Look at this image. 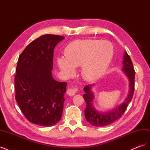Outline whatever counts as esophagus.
<instances>
[{"instance_id":"esophagus-1","label":"esophagus","mask_w":150,"mask_h":150,"mask_svg":"<svg viewBox=\"0 0 150 150\" xmlns=\"http://www.w3.org/2000/svg\"><path fill=\"white\" fill-rule=\"evenodd\" d=\"M78 88L72 87L71 88L67 89V94L69 95V96H74V95H75L76 93H78Z\"/></svg>"}]
</instances>
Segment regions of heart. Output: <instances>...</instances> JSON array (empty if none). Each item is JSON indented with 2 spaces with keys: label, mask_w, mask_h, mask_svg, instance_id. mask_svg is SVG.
<instances>
[{
  "label": "heart",
  "mask_w": 150,
  "mask_h": 150,
  "mask_svg": "<svg viewBox=\"0 0 150 150\" xmlns=\"http://www.w3.org/2000/svg\"><path fill=\"white\" fill-rule=\"evenodd\" d=\"M111 46V51L107 45ZM65 57H59L57 64L67 75L74 71V67L81 66V74L86 81H93L101 77L110 65L113 56L111 44L106 40L93 39L74 40L67 45Z\"/></svg>",
  "instance_id": "b5f03b06"
}]
</instances>
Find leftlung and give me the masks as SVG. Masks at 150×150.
Wrapping results in <instances>:
<instances>
[{
	"label": "left lung",
	"instance_id": "left-lung-1",
	"mask_svg": "<svg viewBox=\"0 0 150 150\" xmlns=\"http://www.w3.org/2000/svg\"><path fill=\"white\" fill-rule=\"evenodd\" d=\"M123 59L124 60L122 61L123 66H122V69L129 79V94L125 101L118 106V107L106 112L97 111L93 105L94 94L91 91L93 85H87L84 88L85 94L83 95V98L86 103V108L84 110V116L86 120L94 126H104L110 125L117 120L120 119L124 114L128 104L133 98L134 90L135 71L133 62L126 51L125 52Z\"/></svg>",
	"mask_w": 150,
	"mask_h": 150
}]
</instances>
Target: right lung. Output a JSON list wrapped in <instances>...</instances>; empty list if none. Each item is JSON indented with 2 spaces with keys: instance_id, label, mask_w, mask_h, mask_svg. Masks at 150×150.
Segmentation results:
<instances>
[{
  "instance_id": "obj_1",
  "label": "right lung",
  "mask_w": 150,
  "mask_h": 150,
  "mask_svg": "<svg viewBox=\"0 0 150 150\" xmlns=\"http://www.w3.org/2000/svg\"><path fill=\"white\" fill-rule=\"evenodd\" d=\"M64 39L45 34L32 41L19 56L15 76L16 100L29 122L52 126L60 121L67 83L52 78L54 49Z\"/></svg>"
}]
</instances>
